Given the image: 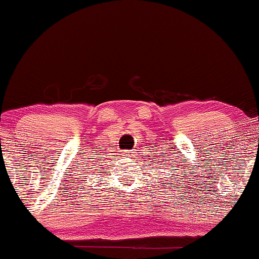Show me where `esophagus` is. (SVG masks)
<instances>
[{"mask_svg": "<svg viewBox=\"0 0 259 259\" xmlns=\"http://www.w3.org/2000/svg\"><path fill=\"white\" fill-rule=\"evenodd\" d=\"M122 155H124V157H133V152L129 149L122 150Z\"/></svg>", "mask_w": 259, "mask_h": 259, "instance_id": "esophagus-1", "label": "esophagus"}]
</instances>
